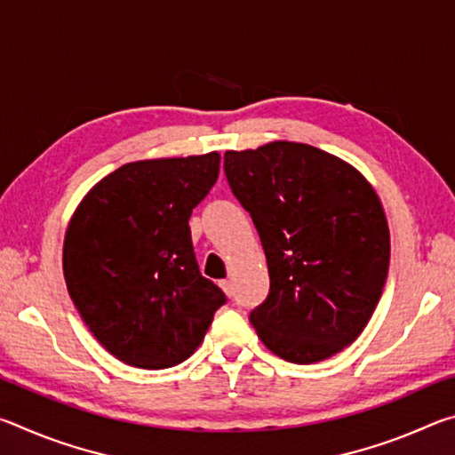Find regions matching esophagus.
Instances as JSON below:
<instances>
[{"instance_id": "1", "label": "esophagus", "mask_w": 455, "mask_h": 455, "mask_svg": "<svg viewBox=\"0 0 455 455\" xmlns=\"http://www.w3.org/2000/svg\"><path fill=\"white\" fill-rule=\"evenodd\" d=\"M220 287H222V291L227 292L228 297H233L235 295V287H233V281H220Z\"/></svg>"}]
</instances>
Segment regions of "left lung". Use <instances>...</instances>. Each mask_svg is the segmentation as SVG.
I'll return each instance as SVG.
<instances>
[{"label": "left lung", "instance_id": "obj_1", "mask_svg": "<svg viewBox=\"0 0 455 455\" xmlns=\"http://www.w3.org/2000/svg\"><path fill=\"white\" fill-rule=\"evenodd\" d=\"M230 190L265 249L271 289L251 313L268 351L299 365L351 345L379 303L389 228L357 168L299 142L228 150Z\"/></svg>", "mask_w": 455, "mask_h": 455}]
</instances>
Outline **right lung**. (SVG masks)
Masks as SVG:
<instances>
[{"label":"right lung","instance_id":"1","mask_svg":"<svg viewBox=\"0 0 455 455\" xmlns=\"http://www.w3.org/2000/svg\"><path fill=\"white\" fill-rule=\"evenodd\" d=\"M220 154L138 160L82 198L64 238V279L100 345L126 365L188 359L227 297L198 271L188 219Z\"/></svg>","mask_w":455,"mask_h":455}]
</instances>
